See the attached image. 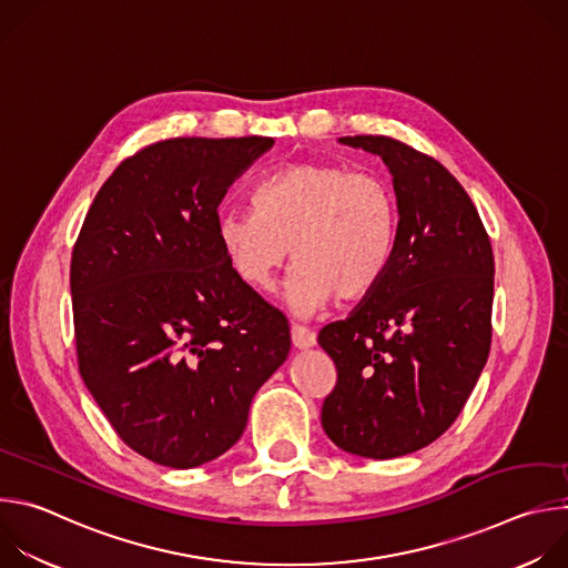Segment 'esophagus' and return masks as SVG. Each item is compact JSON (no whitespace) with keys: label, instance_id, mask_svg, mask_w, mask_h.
Listing matches in <instances>:
<instances>
[{"label":"esophagus","instance_id":"obj_1","mask_svg":"<svg viewBox=\"0 0 568 568\" xmlns=\"http://www.w3.org/2000/svg\"><path fill=\"white\" fill-rule=\"evenodd\" d=\"M292 344L296 348H310L316 344V335L303 323H292Z\"/></svg>","mask_w":568,"mask_h":568}]
</instances>
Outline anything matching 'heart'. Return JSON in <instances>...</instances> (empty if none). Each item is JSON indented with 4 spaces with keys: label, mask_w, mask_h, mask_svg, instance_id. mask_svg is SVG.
Instances as JSON below:
<instances>
[{
    "label": "heart",
    "mask_w": 568,
    "mask_h": 568,
    "mask_svg": "<svg viewBox=\"0 0 568 568\" xmlns=\"http://www.w3.org/2000/svg\"><path fill=\"white\" fill-rule=\"evenodd\" d=\"M252 204L220 213V245L254 290L272 287L292 247L287 301L301 314L368 294L390 265L397 200L377 173L301 161L263 178Z\"/></svg>",
    "instance_id": "1"
}]
</instances>
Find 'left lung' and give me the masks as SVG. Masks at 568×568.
Returning a JSON list of instances; mask_svg holds the SVG:
<instances>
[{
  "mask_svg": "<svg viewBox=\"0 0 568 568\" xmlns=\"http://www.w3.org/2000/svg\"><path fill=\"white\" fill-rule=\"evenodd\" d=\"M339 141L384 159L399 222L386 274L348 318L318 333L337 368L321 425L344 452L395 458L454 425L488 362L495 256L440 161L382 134Z\"/></svg>",
  "mask_w": 568,
  "mask_h": 568,
  "instance_id": "obj_1",
  "label": "left lung"
}]
</instances>
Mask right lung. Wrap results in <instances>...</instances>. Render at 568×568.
<instances>
[{
  "label": "right lung",
  "mask_w": 568,
  "mask_h": 568,
  "mask_svg": "<svg viewBox=\"0 0 568 568\" xmlns=\"http://www.w3.org/2000/svg\"><path fill=\"white\" fill-rule=\"evenodd\" d=\"M270 136L156 141L97 193L71 252L78 371L119 438L186 469L237 443L287 359L285 314L233 272L217 206Z\"/></svg>",
  "instance_id": "add662e5"
}]
</instances>
